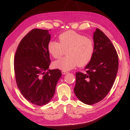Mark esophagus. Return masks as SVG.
Returning <instances> with one entry per match:
<instances>
[{"mask_svg":"<svg viewBox=\"0 0 130 130\" xmlns=\"http://www.w3.org/2000/svg\"><path fill=\"white\" fill-rule=\"evenodd\" d=\"M62 74H67V73H68V72H67V71H65V70H62Z\"/></svg>","mask_w":130,"mask_h":130,"instance_id":"obj_1","label":"esophagus"}]
</instances>
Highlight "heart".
I'll use <instances>...</instances> for the list:
<instances>
[{
  "label": "heart",
  "mask_w": 130,
  "mask_h": 130,
  "mask_svg": "<svg viewBox=\"0 0 130 130\" xmlns=\"http://www.w3.org/2000/svg\"><path fill=\"white\" fill-rule=\"evenodd\" d=\"M59 42L50 41L47 50L53 58H61L67 50V56L55 61V68L69 70L76 66L84 67L91 61L94 52L93 39L73 31H68L58 36Z\"/></svg>",
  "instance_id": "obj_1"
}]
</instances>
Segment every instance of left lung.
Listing matches in <instances>:
<instances>
[{
    "label": "left lung",
    "instance_id": "obj_1",
    "mask_svg": "<svg viewBox=\"0 0 130 130\" xmlns=\"http://www.w3.org/2000/svg\"><path fill=\"white\" fill-rule=\"evenodd\" d=\"M94 52L84 73H76L74 92L81 102L92 105L102 100L115 82L119 67L118 56L109 39L99 28L93 33Z\"/></svg>",
    "mask_w": 130,
    "mask_h": 130
}]
</instances>
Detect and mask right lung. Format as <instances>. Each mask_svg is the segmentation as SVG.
I'll use <instances>...</instances> for the list:
<instances>
[{"instance_id": "1", "label": "right lung", "mask_w": 130, "mask_h": 130, "mask_svg": "<svg viewBox=\"0 0 130 130\" xmlns=\"http://www.w3.org/2000/svg\"><path fill=\"white\" fill-rule=\"evenodd\" d=\"M50 40L48 30L32 29L20 42L14 57L18 88L26 100L39 106L51 100L62 75L58 69H49Z\"/></svg>"}]
</instances>
